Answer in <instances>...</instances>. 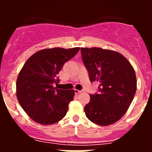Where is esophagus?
I'll return each instance as SVG.
<instances>
[{
    "instance_id": "esophagus-1",
    "label": "esophagus",
    "mask_w": 152,
    "mask_h": 152,
    "mask_svg": "<svg viewBox=\"0 0 152 152\" xmlns=\"http://www.w3.org/2000/svg\"><path fill=\"white\" fill-rule=\"evenodd\" d=\"M84 92V91L83 90H75V94H80V93H83Z\"/></svg>"
}]
</instances>
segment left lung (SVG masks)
<instances>
[{
    "label": "left lung",
    "mask_w": 152,
    "mask_h": 152,
    "mask_svg": "<svg viewBox=\"0 0 152 152\" xmlns=\"http://www.w3.org/2000/svg\"><path fill=\"white\" fill-rule=\"evenodd\" d=\"M82 60L90 81L96 82L97 92L90 94L84 107L86 116L99 126L116 123L126 113L136 91L135 70L119 52L100 48H81Z\"/></svg>",
    "instance_id": "1"
}]
</instances>
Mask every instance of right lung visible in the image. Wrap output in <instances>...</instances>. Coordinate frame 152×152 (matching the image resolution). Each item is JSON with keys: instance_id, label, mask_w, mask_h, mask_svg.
Masks as SVG:
<instances>
[{"instance_id": "obj_1", "label": "right lung", "mask_w": 152, "mask_h": 152, "mask_svg": "<svg viewBox=\"0 0 152 152\" xmlns=\"http://www.w3.org/2000/svg\"><path fill=\"white\" fill-rule=\"evenodd\" d=\"M79 49H42L24 64L17 80V96L23 110L36 123L54 124L66 115L75 91L57 89L53 85L59 83L58 75L64 63Z\"/></svg>"}]
</instances>
